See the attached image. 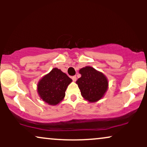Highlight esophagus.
Wrapping results in <instances>:
<instances>
[{
    "instance_id": "1",
    "label": "esophagus",
    "mask_w": 147,
    "mask_h": 147,
    "mask_svg": "<svg viewBox=\"0 0 147 147\" xmlns=\"http://www.w3.org/2000/svg\"><path fill=\"white\" fill-rule=\"evenodd\" d=\"M72 79L73 80V82H76V80H77V77H76V76H72Z\"/></svg>"
}]
</instances>
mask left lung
Returning a JSON list of instances; mask_svg holds the SVG:
<instances>
[{
	"label": "left lung",
	"instance_id": "8db88e82",
	"mask_svg": "<svg viewBox=\"0 0 147 147\" xmlns=\"http://www.w3.org/2000/svg\"><path fill=\"white\" fill-rule=\"evenodd\" d=\"M79 73L82 77L77 79L76 83L82 97L90 102L99 100L107 90L109 83L106 77L102 72L90 66L80 69Z\"/></svg>",
	"mask_w": 147,
	"mask_h": 147
}]
</instances>
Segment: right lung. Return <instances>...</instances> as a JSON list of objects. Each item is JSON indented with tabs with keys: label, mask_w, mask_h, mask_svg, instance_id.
<instances>
[{
	"label": "right lung",
	"mask_w": 147,
	"mask_h": 147,
	"mask_svg": "<svg viewBox=\"0 0 147 147\" xmlns=\"http://www.w3.org/2000/svg\"><path fill=\"white\" fill-rule=\"evenodd\" d=\"M72 79L65 73L55 68L42 78L38 84L40 97L50 105H57L63 100L67 87Z\"/></svg>",
	"instance_id": "1"
}]
</instances>
